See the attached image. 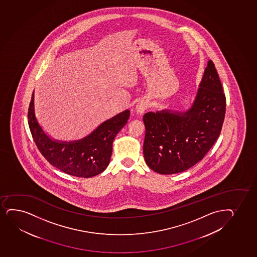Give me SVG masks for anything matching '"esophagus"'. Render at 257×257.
<instances>
[{
  "label": "esophagus",
  "instance_id": "34e87169",
  "mask_svg": "<svg viewBox=\"0 0 257 257\" xmlns=\"http://www.w3.org/2000/svg\"><path fill=\"white\" fill-rule=\"evenodd\" d=\"M148 103L147 101H140L139 103L136 104V110L137 114L142 115L146 111V109H148Z\"/></svg>",
  "mask_w": 257,
  "mask_h": 257
}]
</instances>
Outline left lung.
Wrapping results in <instances>:
<instances>
[{
	"label": "left lung",
	"mask_w": 257,
	"mask_h": 257,
	"mask_svg": "<svg viewBox=\"0 0 257 257\" xmlns=\"http://www.w3.org/2000/svg\"><path fill=\"white\" fill-rule=\"evenodd\" d=\"M199 86L186 111L163 109L143 115V154L147 165L155 172L169 175L186 171L202 160L218 139L226 101L212 60Z\"/></svg>",
	"instance_id": "8db88e82"
}]
</instances>
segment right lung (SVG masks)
I'll return each mask as SVG.
<instances>
[{
    "instance_id": "obj_1",
    "label": "right lung",
    "mask_w": 257,
    "mask_h": 257,
    "mask_svg": "<svg viewBox=\"0 0 257 257\" xmlns=\"http://www.w3.org/2000/svg\"><path fill=\"white\" fill-rule=\"evenodd\" d=\"M130 114L128 109L119 113L83 139L60 142L50 139L37 121L33 92L28 109V124L37 148L48 162L67 174L88 178L100 174L109 165L113 141L127 123Z\"/></svg>"
}]
</instances>
